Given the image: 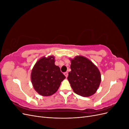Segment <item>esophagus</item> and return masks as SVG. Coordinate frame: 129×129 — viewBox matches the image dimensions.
<instances>
[{
  "mask_svg": "<svg viewBox=\"0 0 129 129\" xmlns=\"http://www.w3.org/2000/svg\"><path fill=\"white\" fill-rule=\"evenodd\" d=\"M64 75L66 76V77H67V76H68V73L67 72H65V73H64Z\"/></svg>",
  "mask_w": 129,
  "mask_h": 129,
  "instance_id": "34e87169",
  "label": "esophagus"
}]
</instances>
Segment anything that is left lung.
<instances>
[{
    "mask_svg": "<svg viewBox=\"0 0 129 129\" xmlns=\"http://www.w3.org/2000/svg\"><path fill=\"white\" fill-rule=\"evenodd\" d=\"M71 69L67 79L74 92L83 97L94 94L101 81L96 66L86 57L77 56L71 60Z\"/></svg>",
    "mask_w": 129,
    "mask_h": 129,
    "instance_id": "left-lung-1",
    "label": "left lung"
}]
</instances>
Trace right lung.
Returning a JSON list of instances; mask_svg holds the SVG:
<instances>
[{
  "instance_id": "obj_1",
  "label": "right lung",
  "mask_w": 129,
  "mask_h": 129,
  "mask_svg": "<svg viewBox=\"0 0 129 129\" xmlns=\"http://www.w3.org/2000/svg\"><path fill=\"white\" fill-rule=\"evenodd\" d=\"M53 56L42 57L34 66L31 73V81L34 89L44 96L56 92L61 82L65 78L59 67L55 65Z\"/></svg>"
}]
</instances>
